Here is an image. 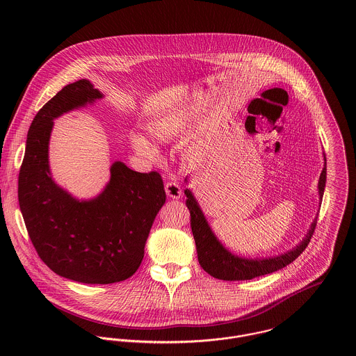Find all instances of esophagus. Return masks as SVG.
Wrapping results in <instances>:
<instances>
[{
	"mask_svg": "<svg viewBox=\"0 0 356 356\" xmlns=\"http://www.w3.org/2000/svg\"><path fill=\"white\" fill-rule=\"evenodd\" d=\"M165 195L170 197V199H179L182 196V191H181V186L177 184V182H167L165 184Z\"/></svg>",
	"mask_w": 356,
	"mask_h": 356,
	"instance_id": "obj_1",
	"label": "esophagus"
}]
</instances>
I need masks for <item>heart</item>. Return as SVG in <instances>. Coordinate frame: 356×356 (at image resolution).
Wrapping results in <instances>:
<instances>
[{
  "instance_id": "1",
  "label": "heart",
  "mask_w": 356,
  "mask_h": 356,
  "mask_svg": "<svg viewBox=\"0 0 356 356\" xmlns=\"http://www.w3.org/2000/svg\"><path fill=\"white\" fill-rule=\"evenodd\" d=\"M177 124L171 120H163V122H157L153 123L149 127V134L152 136L156 141L160 143H167L170 140H172L177 134ZM133 145L136 149L141 151V152L151 153L153 151L152 145L141 136H134L133 137Z\"/></svg>"
}]
</instances>
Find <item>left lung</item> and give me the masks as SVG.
Masks as SVG:
<instances>
[{
  "instance_id": "8db88e82",
  "label": "left lung",
  "mask_w": 356,
  "mask_h": 356,
  "mask_svg": "<svg viewBox=\"0 0 356 356\" xmlns=\"http://www.w3.org/2000/svg\"><path fill=\"white\" fill-rule=\"evenodd\" d=\"M325 184H326V165L323 167L319 177V182H318L321 200L323 197ZM185 195H186V207L191 212V227H192V233L196 243L199 263L203 267L204 271H207L209 275L223 281L252 280L254 277L266 275L284 268L305 251L316 227V218H315L314 222L311 223V229L308 230L305 240L286 254L268 257V259H244V257H238L236 254H230L219 243V240L215 237L211 227L208 226V222L205 220L204 213L196 199L193 197L192 192L186 189Z\"/></svg>"
}]
</instances>
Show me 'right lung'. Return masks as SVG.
<instances>
[{
	"mask_svg": "<svg viewBox=\"0 0 356 356\" xmlns=\"http://www.w3.org/2000/svg\"><path fill=\"white\" fill-rule=\"evenodd\" d=\"M102 97L86 79L64 86L35 115L19 172V205L37 254L56 274L82 284H113L131 277L165 203L159 172H137L122 161L111 165L108 185L89 202L74 199L51 179L53 120Z\"/></svg>",
	"mask_w": 356,
	"mask_h": 356,
	"instance_id": "1",
	"label": "right lung"
}]
</instances>
